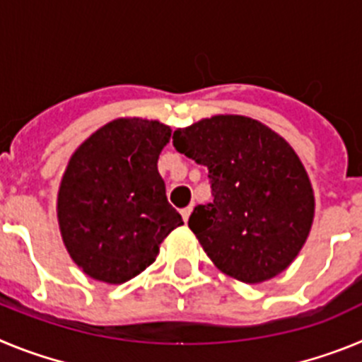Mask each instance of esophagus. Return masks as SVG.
I'll return each instance as SVG.
<instances>
[{"mask_svg": "<svg viewBox=\"0 0 362 362\" xmlns=\"http://www.w3.org/2000/svg\"><path fill=\"white\" fill-rule=\"evenodd\" d=\"M190 214H192V206H187V209H181V216H183L185 223H187V221H188Z\"/></svg>", "mask_w": 362, "mask_h": 362, "instance_id": "esophagus-1", "label": "esophagus"}]
</instances>
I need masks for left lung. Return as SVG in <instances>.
<instances>
[{"instance_id":"8db88e82","label":"left lung","mask_w":362,"mask_h":362,"mask_svg":"<svg viewBox=\"0 0 362 362\" xmlns=\"http://www.w3.org/2000/svg\"><path fill=\"white\" fill-rule=\"evenodd\" d=\"M174 148L209 168L212 203L188 226L221 272L263 283L292 263L313 221V192L292 146L245 116H214L177 129Z\"/></svg>"}]
</instances>
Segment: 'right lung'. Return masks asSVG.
Here are the masks:
<instances>
[{"instance_id":"add662e5","label":"right lung","mask_w":362,"mask_h":362,"mask_svg":"<svg viewBox=\"0 0 362 362\" xmlns=\"http://www.w3.org/2000/svg\"><path fill=\"white\" fill-rule=\"evenodd\" d=\"M168 139L170 129L158 121L116 119L70 158L57 217L66 250L86 276L110 284L132 279L183 225L158 172Z\"/></svg>"}]
</instances>
